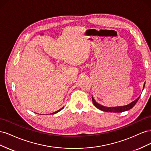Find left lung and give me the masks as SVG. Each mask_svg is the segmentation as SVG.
Instances as JSON below:
<instances>
[{
	"instance_id": "1",
	"label": "left lung",
	"mask_w": 151,
	"mask_h": 151,
	"mask_svg": "<svg viewBox=\"0 0 151 151\" xmlns=\"http://www.w3.org/2000/svg\"><path fill=\"white\" fill-rule=\"evenodd\" d=\"M145 86V83L144 84V88ZM140 97V96L139 97L137 98L135 101H132L131 103L129 104L126 105V106H116V107H106V106H104L103 105H101L98 104L97 102H96L95 100L94 99L93 97H92V100H93V103L94 104V106L98 108L100 110H102L105 112H113V113H119V112H123V111H125L127 110H129L131 108H133L134 106V105L137 103V102L138 101V100L139 99Z\"/></svg>"
}]
</instances>
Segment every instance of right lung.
I'll return each instance as SVG.
<instances>
[{"instance_id":"1","label":"right lung","mask_w":151,"mask_h":151,"mask_svg":"<svg viewBox=\"0 0 151 151\" xmlns=\"http://www.w3.org/2000/svg\"><path fill=\"white\" fill-rule=\"evenodd\" d=\"M63 108H63H62L61 109H59V110H58V111H55V112H53V113H51V114H55V113H58V112H59V111H61L62 110V109Z\"/></svg>"}]
</instances>
